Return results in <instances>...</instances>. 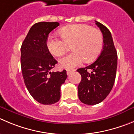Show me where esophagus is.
I'll return each mask as SVG.
<instances>
[{
    "instance_id": "obj_1",
    "label": "esophagus",
    "mask_w": 134,
    "mask_h": 134,
    "mask_svg": "<svg viewBox=\"0 0 134 134\" xmlns=\"http://www.w3.org/2000/svg\"><path fill=\"white\" fill-rule=\"evenodd\" d=\"M74 71V70H66V74H67V75H70Z\"/></svg>"
}]
</instances>
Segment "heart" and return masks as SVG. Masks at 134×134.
<instances>
[{
  "label": "heart",
  "mask_w": 134,
  "mask_h": 134,
  "mask_svg": "<svg viewBox=\"0 0 134 134\" xmlns=\"http://www.w3.org/2000/svg\"><path fill=\"white\" fill-rule=\"evenodd\" d=\"M62 40L50 37L47 41L49 52L60 57L72 45L73 51L60 60L62 68L71 69L80 65L85 60L91 62L100 54L103 46L101 31L87 24H73L65 26L58 31Z\"/></svg>",
  "instance_id": "1"
}]
</instances>
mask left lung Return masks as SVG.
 <instances>
[{"instance_id": "obj_1", "label": "left lung", "mask_w": 134, "mask_h": 134, "mask_svg": "<svg viewBox=\"0 0 134 134\" xmlns=\"http://www.w3.org/2000/svg\"><path fill=\"white\" fill-rule=\"evenodd\" d=\"M95 22L103 35V50L93 63L77 70L81 76L77 87L79 99L89 105L100 103L110 93L115 81L118 60L111 33L104 25Z\"/></svg>"}]
</instances>
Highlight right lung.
<instances>
[{
  "label": "right lung",
  "instance_id": "right-lung-1",
  "mask_svg": "<svg viewBox=\"0 0 134 134\" xmlns=\"http://www.w3.org/2000/svg\"><path fill=\"white\" fill-rule=\"evenodd\" d=\"M58 22L34 24L21 47V68L24 83L30 95L43 104H52L60 99V87L65 82L66 71L51 72L57 63L47 48L48 35Z\"/></svg>",
  "mask_w": 134,
  "mask_h": 134
}]
</instances>
